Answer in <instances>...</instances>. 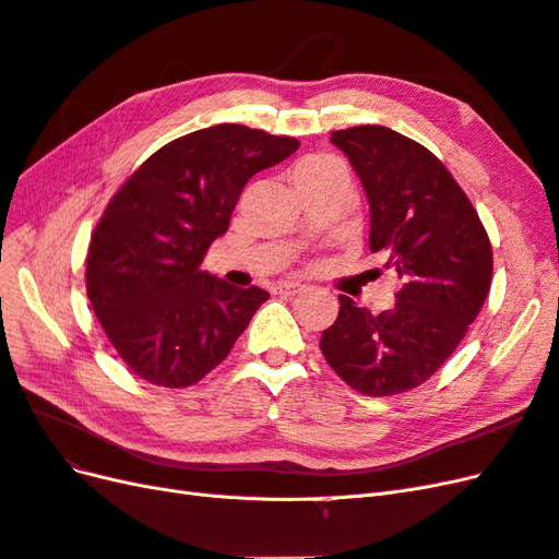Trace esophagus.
<instances>
[{
  "label": "esophagus",
  "instance_id": "obj_1",
  "mask_svg": "<svg viewBox=\"0 0 559 559\" xmlns=\"http://www.w3.org/2000/svg\"><path fill=\"white\" fill-rule=\"evenodd\" d=\"M302 289H306V284H300V282H280L275 292L282 294V296H296Z\"/></svg>",
  "mask_w": 559,
  "mask_h": 559
}]
</instances>
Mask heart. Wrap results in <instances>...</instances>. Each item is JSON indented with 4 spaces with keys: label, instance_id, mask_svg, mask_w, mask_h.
I'll use <instances>...</instances> for the list:
<instances>
[{
    "label": "heart",
    "instance_id": "heart-1",
    "mask_svg": "<svg viewBox=\"0 0 559 559\" xmlns=\"http://www.w3.org/2000/svg\"><path fill=\"white\" fill-rule=\"evenodd\" d=\"M329 163H331V160L324 158V156H310V158H306V160H300V163L296 165V170H294V179L306 177V175L319 170V167H324V165H329Z\"/></svg>",
    "mask_w": 559,
    "mask_h": 559
}]
</instances>
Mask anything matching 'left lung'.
Listing matches in <instances>:
<instances>
[{
	"label": "left lung",
	"instance_id": "1",
	"mask_svg": "<svg viewBox=\"0 0 559 559\" xmlns=\"http://www.w3.org/2000/svg\"><path fill=\"white\" fill-rule=\"evenodd\" d=\"M370 207V251L401 280L380 314L341 296L321 354L352 389L392 396L429 380L462 343L492 282L478 212L429 148L384 126L331 132Z\"/></svg>",
	"mask_w": 559,
	"mask_h": 559
}]
</instances>
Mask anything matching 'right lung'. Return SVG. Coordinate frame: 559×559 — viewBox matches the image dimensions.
Masks as SVG:
<instances>
[{"label":"right lung","mask_w":559,"mask_h":559,"mask_svg":"<svg viewBox=\"0 0 559 559\" xmlns=\"http://www.w3.org/2000/svg\"><path fill=\"white\" fill-rule=\"evenodd\" d=\"M296 148L294 138L212 126L158 148L111 198L91 240L86 289L134 376L179 389L228 357L270 294L200 263L226 235L245 183Z\"/></svg>","instance_id":"1"}]
</instances>
